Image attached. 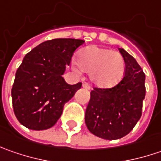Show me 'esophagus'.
<instances>
[{"label":"esophagus","instance_id":"obj_1","mask_svg":"<svg viewBox=\"0 0 161 161\" xmlns=\"http://www.w3.org/2000/svg\"><path fill=\"white\" fill-rule=\"evenodd\" d=\"M82 87H83L84 89H86V90H90V85L89 83H87V82L83 83Z\"/></svg>","mask_w":161,"mask_h":161}]
</instances>
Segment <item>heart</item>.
Here are the masks:
<instances>
[{
	"mask_svg": "<svg viewBox=\"0 0 161 161\" xmlns=\"http://www.w3.org/2000/svg\"><path fill=\"white\" fill-rule=\"evenodd\" d=\"M73 68L90 72L91 81L97 87L108 89L122 80L125 71L123 55L108 48L88 47L78 53Z\"/></svg>",
	"mask_w": 161,
	"mask_h": 161,
	"instance_id": "obj_1",
	"label": "heart"
}]
</instances>
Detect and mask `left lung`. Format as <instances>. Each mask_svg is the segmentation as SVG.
<instances>
[{"instance_id":"obj_1","label":"left lung","mask_w":161,"mask_h":161,"mask_svg":"<svg viewBox=\"0 0 161 161\" xmlns=\"http://www.w3.org/2000/svg\"><path fill=\"white\" fill-rule=\"evenodd\" d=\"M125 76L113 88H94L85 112L90 133L105 140L120 139L130 133L142 116L145 97V74L136 60L124 49Z\"/></svg>"}]
</instances>
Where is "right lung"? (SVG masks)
<instances>
[{"instance_id":"obj_1","label":"right lung","mask_w":161,"mask_h":161,"mask_svg":"<svg viewBox=\"0 0 161 161\" xmlns=\"http://www.w3.org/2000/svg\"><path fill=\"white\" fill-rule=\"evenodd\" d=\"M85 41L56 38L43 42L28 53L16 71L11 89L13 111L31 130H47L61 117L64 106L81 87L66 83L62 75Z\"/></svg>"}]
</instances>
